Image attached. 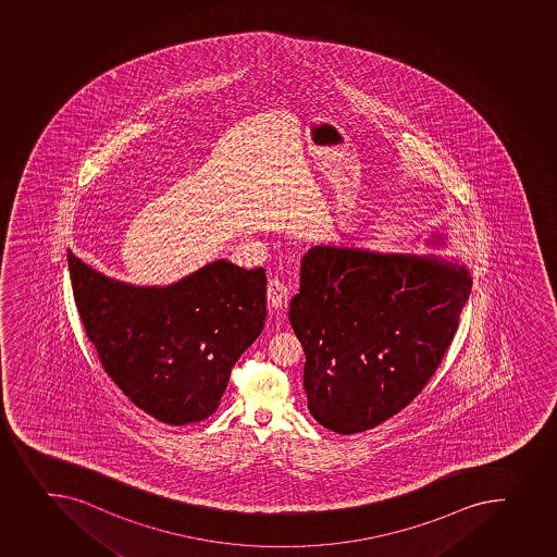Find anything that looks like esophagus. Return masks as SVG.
Instances as JSON below:
<instances>
[{
    "label": "esophagus",
    "mask_w": 557,
    "mask_h": 557,
    "mask_svg": "<svg viewBox=\"0 0 557 557\" xmlns=\"http://www.w3.org/2000/svg\"><path fill=\"white\" fill-rule=\"evenodd\" d=\"M287 287L282 284L281 281H276V278H271L268 282V292H265V297H268V304H270L273 309H282L287 304Z\"/></svg>",
    "instance_id": "1"
}]
</instances>
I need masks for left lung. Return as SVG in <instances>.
I'll return each mask as SVG.
<instances>
[{
    "label": "left lung",
    "mask_w": 557,
    "mask_h": 557,
    "mask_svg": "<svg viewBox=\"0 0 557 557\" xmlns=\"http://www.w3.org/2000/svg\"><path fill=\"white\" fill-rule=\"evenodd\" d=\"M470 287L469 270L447 260L309 249L289 322L306 352L311 417L357 434L409 406L453 344Z\"/></svg>",
    "instance_id": "obj_1"
}]
</instances>
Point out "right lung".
<instances>
[{"label":"right lung","mask_w":557,"mask_h":557,"mask_svg":"<svg viewBox=\"0 0 557 557\" xmlns=\"http://www.w3.org/2000/svg\"><path fill=\"white\" fill-rule=\"evenodd\" d=\"M66 255L88 341L128 400L168 425L211 417L264 327V268L216 260L173 286L136 287Z\"/></svg>","instance_id":"obj_1"}]
</instances>
